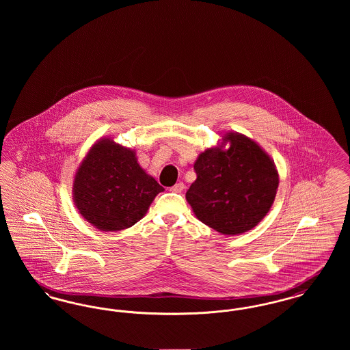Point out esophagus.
<instances>
[{
	"label": "esophagus",
	"instance_id": "obj_1",
	"mask_svg": "<svg viewBox=\"0 0 350 350\" xmlns=\"http://www.w3.org/2000/svg\"><path fill=\"white\" fill-rule=\"evenodd\" d=\"M183 189H185V185H183V183H176L174 186H172V187H170V190H172V191H174V193H181Z\"/></svg>",
	"mask_w": 350,
	"mask_h": 350
}]
</instances>
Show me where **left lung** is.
I'll use <instances>...</instances> for the list:
<instances>
[{
	"mask_svg": "<svg viewBox=\"0 0 350 350\" xmlns=\"http://www.w3.org/2000/svg\"><path fill=\"white\" fill-rule=\"evenodd\" d=\"M227 150L211 148L194 164L197 180L186 191L196 217L223 234L256 227L270 210L278 173L270 157L244 135L227 133Z\"/></svg>",
	"mask_w": 350,
	"mask_h": 350,
	"instance_id": "1",
	"label": "left lung"
}]
</instances>
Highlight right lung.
<instances>
[{"instance_id": "obj_1", "label": "right lung", "mask_w": 350, "mask_h": 350, "mask_svg": "<svg viewBox=\"0 0 350 350\" xmlns=\"http://www.w3.org/2000/svg\"><path fill=\"white\" fill-rule=\"evenodd\" d=\"M160 191L164 187L140 167L135 152L109 139L88 153L73 185L80 214L100 231L131 227Z\"/></svg>"}]
</instances>
